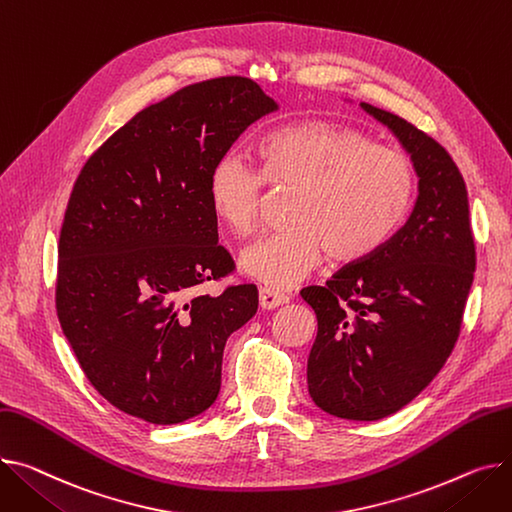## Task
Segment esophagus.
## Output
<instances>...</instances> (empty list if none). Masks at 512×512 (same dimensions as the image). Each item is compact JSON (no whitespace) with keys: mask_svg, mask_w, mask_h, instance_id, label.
<instances>
[{"mask_svg":"<svg viewBox=\"0 0 512 512\" xmlns=\"http://www.w3.org/2000/svg\"><path fill=\"white\" fill-rule=\"evenodd\" d=\"M286 302H288L286 294H282V292H278L274 288H267V286L259 288V304H261V309L271 311V309H278V306H282Z\"/></svg>","mask_w":512,"mask_h":512,"instance_id":"34e87169","label":"esophagus"}]
</instances>
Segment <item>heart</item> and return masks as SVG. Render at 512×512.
<instances>
[{
  "label": "heart",
  "instance_id": "b5f03b06",
  "mask_svg": "<svg viewBox=\"0 0 512 512\" xmlns=\"http://www.w3.org/2000/svg\"><path fill=\"white\" fill-rule=\"evenodd\" d=\"M261 168L222 154L208 175L216 218L234 234L257 230L265 183L288 191V226L241 253V269L288 288L321 263H356L379 251L405 220L416 195V168L405 154L372 144L352 125L306 119L271 131L259 144Z\"/></svg>",
  "mask_w": 512,
  "mask_h": 512
}]
</instances>
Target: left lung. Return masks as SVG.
Returning <instances> with one entry per match:
<instances>
[{"instance_id":"1","label":"left lung","mask_w":512,"mask_h":512,"mask_svg":"<svg viewBox=\"0 0 512 512\" xmlns=\"http://www.w3.org/2000/svg\"><path fill=\"white\" fill-rule=\"evenodd\" d=\"M360 107L412 156L416 206L379 251L300 296L317 315L306 364L313 401L335 418L372 422L410 403L451 356L475 245L465 181L449 152L405 119Z\"/></svg>"}]
</instances>
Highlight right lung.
<instances>
[{
  "mask_svg": "<svg viewBox=\"0 0 512 512\" xmlns=\"http://www.w3.org/2000/svg\"><path fill=\"white\" fill-rule=\"evenodd\" d=\"M278 111L253 80L214 78L146 107L84 164L67 203L55 306L86 379L117 410L185 422L216 401L255 284L193 294L234 269L208 197L214 162Z\"/></svg>",
  "mask_w": 512,
  "mask_h": 512,
  "instance_id": "obj_1",
  "label": "right lung"
}]
</instances>
